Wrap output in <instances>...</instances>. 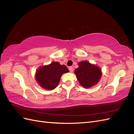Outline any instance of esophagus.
<instances>
[{"label": "esophagus", "mask_w": 134, "mask_h": 134, "mask_svg": "<svg viewBox=\"0 0 134 134\" xmlns=\"http://www.w3.org/2000/svg\"><path fill=\"white\" fill-rule=\"evenodd\" d=\"M69 70L70 72H73V71H74V69H73V68H72V67L70 66V67L69 68Z\"/></svg>", "instance_id": "1"}]
</instances>
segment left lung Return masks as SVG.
<instances>
[{
    "mask_svg": "<svg viewBox=\"0 0 134 134\" xmlns=\"http://www.w3.org/2000/svg\"><path fill=\"white\" fill-rule=\"evenodd\" d=\"M78 65L74 73L81 86L85 88H90L98 83L102 74L99 67L88 61L80 62Z\"/></svg>",
    "mask_w": 134,
    "mask_h": 134,
    "instance_id": "obj_1",
    "label": "left lung"
}]
</instances>
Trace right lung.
I'll list each match as a JSON object with an SVG mask.
<instances>
[{
	"label": "right lung",
	"mask_w": 134,
	"mask_h": 134,
	"mask_svg": "<svg viewBox=\"0 0 134 134\" xmlns=\"http://www.w3.org/2000/svg\"><path fill=\"white\" fill-rule=\"evenodd\" d=\"M69 71L65 65L54 62L38 68L36 72L35 79L42 88L51 91L57 87L62 75Z\"/></svg>",
	"instance_id": "1"
}]
</instances>
